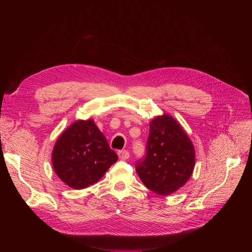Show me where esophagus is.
I'll use <instances>...</instances> for the list:
<instances>
[{
  "instance_id": "1",
  "label": "esophagus",
  "mask_w": 252,
  "mask_h": 252,
  "mask_svg": "<svg viewBox=\"0 0 252 252\" xmlns=\"http://www.w3.org/2000/svg\"><path fill=\"white\" fill-rule=\"evenodd\" d=\"M118 156H119L120 159H123V161H125V159H127L129 158V152H128V150H120L118 152Z\"/></svg>"
}]
</instances>
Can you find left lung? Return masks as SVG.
<instances>
[{
	"mask_svg": "<svg viewBox=\"0 0 252 252\" xmlns=\"http://www.w3.org/2000/svg\"><path fill=\"white\" fill-rule=\"evenodd\" d=\"M146 157L136 164L141 181L151 191L168 195L184 186L195 165L194 146L179 122L167 113L150 122Z\"/></svg>",
	"mask_w": 252,
	"mask_h": 252,
	"instance_id": "obj_1",
	"label": "left lung"
}]
</instances>
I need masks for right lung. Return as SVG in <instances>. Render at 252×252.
<instances>
[{
    "label": "right lung",
    "mask_w": 252,
    "mask_h": 252,
    "mask_svg": "<svg viewBox=\"0 0 252 252\" xmlns=\"http://www.w3.org/2000/svg\"><path fill=\"white\" fill-rule=\"evenodd\" d=\"M118 161L93 119L78 120L58 138L51 154L56 174L72 189L87 188Z\"/></svg>",
    "instance_id": "add662e5"
}]
</instances>
